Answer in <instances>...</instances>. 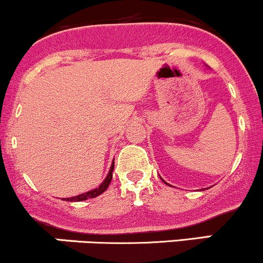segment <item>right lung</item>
I'll list each match as a JSON object with an SVG mask.
<instances>
[{"instance_id":"obj_1","label":"right lung","mask_w":263,"mask_h":263,"mask_svg":"<svg viewBox=\"0 0 263 263\" xmlns=\"http://www.w3.org/2000/svg\"><path fill=\"white\" fill-rule=\"evenodd\" d=\"M112 169H114V163L111 164V168H110L108 177L105 178V180H104V182L101 183V184L99 185L97 189H92V191L87 192V193L79 194V196H76V197H71V198H65V199H66L67 202H80V200H85V199H89V198H95V197H98L99 194L104 193V192L108 189L110 182H111V179H112Z\"/></svg>"}]
</instances>
